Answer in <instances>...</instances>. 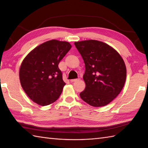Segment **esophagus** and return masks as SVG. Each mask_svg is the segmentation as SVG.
I'll list each match as a JSON object with an SVG mask.
<instances>
[{"label": "esophagus", "instance_id": "esophagus-1", "mask_svg": "<svg viewBox=\"0 0 148 148\" xmlns=\"http://www.w3.org/2000/svg\"><path fill=\"white\" fill-rule=\"evenodd\" d=\"M79 80V79H71V82L72 83V82H75V81H77Z\"/></svg>", "mask_w": 148, "mask_h": 148}]
</instances>
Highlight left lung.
I'll use <instances>...</instances> for the list:
<instances>
[{
  "label": "left lung",
  "mask_w": 148,
  "mask_h": 148,
  "mask_svg": "<svg viewBox=\"0 0 148 148\" xmlns=\"http://www.w3.org/2000/svg\"><path fill=\"white\" fill-rule=\"evenodd\" d=\"M74 45L85 64L86 87L80 97L93 107L108 105L121 92L126 81L123 59L112 47L99 40H82Z\"/></svg>",
  "instance_id": "1"
}]
</instances>
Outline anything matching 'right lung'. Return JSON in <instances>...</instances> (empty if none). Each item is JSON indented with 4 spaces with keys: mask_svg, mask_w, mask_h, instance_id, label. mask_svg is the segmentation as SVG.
I'll return each mask as SVG.
<instances>
[{
    "mask_svg": "<svg viewBox=\"0 0 148 148\" xmlns=\"http://www.w3.org/2000/svg\"><path fill=\"white\" fill-rule=\"evenodd\" d=\"M71 47L68 42L52 39L37 46L25 57L19 77L33 102L45 106L59 98L65 83L58 64Z\"/></svg>",
    "mask_w": 148,
    "mask_h": 148,
    "instance_id": "obj_1",
    "label": "right lung"
}]
</instances>
